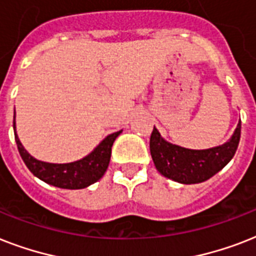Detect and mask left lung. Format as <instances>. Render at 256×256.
Masks as SVG:
<instances>
[{
  "label": "left lung",
  "mask_w": 256,
  "mask_h": 256,
  "mask_svg": "<svg viewBox=\"0 0 256 256\" xmlns=\"http://www.w3.org/2000/svg\"><path fill=\"white\" fill-rule=\"evenodd\" d=\"M240 122L228 142L206 150H191L164 140L156 126L150 136V152L156 170L175 182L192 184L204 182L226 166L238 148Z\"/></svg>",
  "instance_id": "obj_1"
}]
</instances>
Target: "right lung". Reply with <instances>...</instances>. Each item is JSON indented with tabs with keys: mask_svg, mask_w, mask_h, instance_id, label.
Segmentation results:
<instances>
[{
	"mask_svg": "<svg viewBox=\"0 0 256 256\" xmlns=\"http://www.w3.org/2000/svg\"><path fill=\"white\" fill-rule=\"evenodd\" d=\"M13 128L16 130V112ZM120 134V132H116L108 136L88 156L72 164H48L36 160L22 146L17 132H14V138L22 160L37 178L60 188L77 190L90 186L104 176L112 156V146Z\"/></svg>",
	"mask_w": 256,
	"mask_h": 256,
	"instance_id": "1",
	"label": "right lung"
}]
</instances>
